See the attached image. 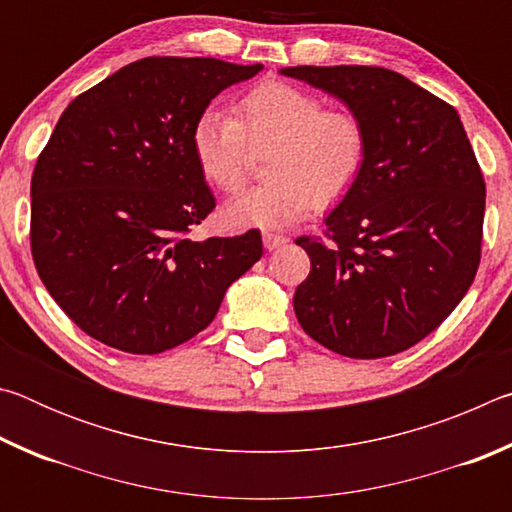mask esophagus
<instances>
[{"label": "esophagus", "instance_id": "esophagus-1", "mask_svg": "<svg viewBox=\"0 0 512 512\" xmlns=\"http://www.w3.org/2000/svg\"><path fill=\"white\" fill-rule=\"evenodd\" d=\"M262 239H264V248L266 250H275V248H280V246H284L289 241V237L277 235V232H264Z\"/></svg>", "mask_w": 512, "mask_h": 512}]
</instances>
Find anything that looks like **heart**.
Here are the masks:
<instances>
[{"label":"heart","instance_id":"obj_1","mask_svg":"<svg viewBox=\"0 0 512 512\" xmlns=\"http://www.w3.org/2000/svg\"><path fill=\"white\" fill-rule=\"evenodd\" d=\"M235 115L205 110L192 126V153L207 183L237 192L246 183L250 151L268 153L266 183L223 207L232 228H287L314 203L329 207L357 185L368 135L350 110L325 108L318 94L268 81L237 101Z\"/></svg>","mask_w":512,"mask_h":512}]
</instances>
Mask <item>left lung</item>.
<instances>
[{
  "label": "left lung",
  "mask_w": 512,
  "mask_h": 512,
  "mask_svg": "<svg viewBox=\"0 0 512 512\" xmlns=\"http://www.w3.org/2000/svg\"><path fill=\"white\" fill-rule=\"evenodd\" d=\"M366 126L363 171L300 237L311 271L293 309L311 339L352 359L391 357L452 314L481 262L485 183L458 112L384 67H284Z\"/></svg>",
  "instance_id": "1"
}]
</instances>
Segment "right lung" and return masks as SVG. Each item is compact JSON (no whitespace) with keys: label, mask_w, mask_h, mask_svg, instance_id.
Returning a JSON list of instances; mask_svg holds the SVG:
<instances>
[{"label":"right lung","mask_w":512,"mask_h":512,"mask_svg":"<svg viewBox=\"0 0 512 512\" xmlns=\"http://www.w3.org/2000/svg\"><path fill=\"white\" fill-rule=\"evenodd\" d=\"M264 65L135 60L60 115L31 178V253L58 307L131 354L176 348L212 323L262 235L192 241L214 210L192 126L216 94Z\"/></svg>","instance_id":"1"}]
</instances>
